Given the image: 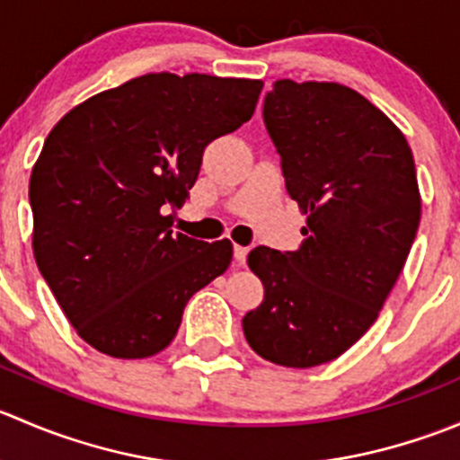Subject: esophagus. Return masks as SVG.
I'll list each match as a JSON object with an SVG mask.
<instances>
[{"label": "esophagus", "mask_w": 460, "mask_h": 460, "mask_svg": "<svg viewBox=\"0 0 460 460\" xmlns=\"http://www.w3.org/2000/svg\"><path fill=\"white\" fill-rule=\"evenodd\" d=\"M247 253H249L247 247H240V244H235L234 256H235V264H238V267H244V262H247Z\"/></svg>", "instance_id": "esophagus-1"}]
</instances>
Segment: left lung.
<instances>
[{
	"label": "left lung",
	"mask_w": 460,
	"mask_h": 460,
	"mask_svg": "<svg viewBox=\"0 0 460 460\" xmlns=\"http://www.w3.org/2000/svg\"><path fill=\"white\" fill-rule=\"evenodd\" d=\"M262 119L307 226L296 252L249 253L264 300L243 329L264 360L307 369L345 354L396 285L420 222L414 155L383 111L336 82L278 80Z\"/></svg>",
	"instance_id": "1"
}]
</instances>
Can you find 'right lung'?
Wrapping results in <instances>:
<instances>
[{"instance_id":"right-lung-1","label":"right lung","mask_w":460,"mask_h":460,"mask_svg":"<svg viewBox=\"0 0 460 460\" xmlns=\"http://www.w3.org/2000/svg\"><path fill=\"white\" fill-rule=\"evenodd\" d=\"M260 80L148 73L88 97L32 166L37 267L91 347L148 358L178 333L189 298L231 264L229 240L173 234L207 144L252 119Z\"/></svg>"}]
</instances>
